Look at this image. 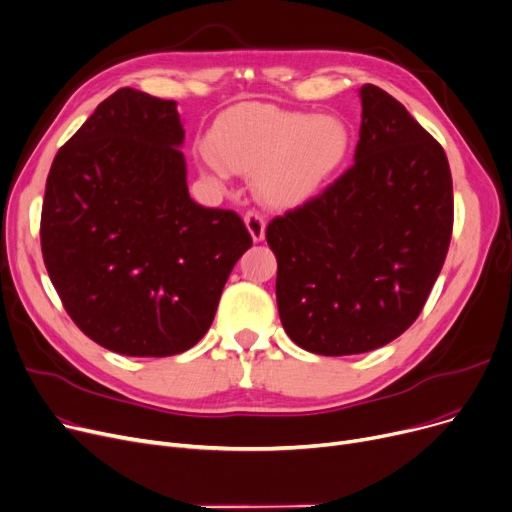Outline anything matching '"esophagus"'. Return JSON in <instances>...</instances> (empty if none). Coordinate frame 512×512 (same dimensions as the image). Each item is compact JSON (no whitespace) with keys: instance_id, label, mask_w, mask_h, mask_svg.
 I'll return each instance as SVG.
<instances>
[{"instance_id":"obj_1","label":"esophagus","mask_w":512,"mask_h":512,"mask_svg":"<svg viewBox=\"0 0 512 512\" xmlns=\"http://www.w3.org/2000/svg\"><path fill=\"white\" fill-rule=\"evenodd\" d=\"M245 224H247V230L251 232V236H253L255 242L263 240V236H265V218H263V215H261L259 211L249 209V211L245 213Z\"/></svg>"}]
</instances>
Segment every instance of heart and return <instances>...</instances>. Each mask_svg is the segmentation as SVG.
<instances>
[{
    "label": "heart",
    "mask_w": 512,
    "mask_h": 512,
    "mask_svg": "<svg viewBox=\"0 0 512 512\" xmlns=\"http://www.w3.org/2000/svg\"><path fill=\"white\" fill-rule=\"evenodd\" d=\"M215 174L255 172V191L274 207L315 197L342 168L351 130L334 116H309L274 105L238 107L218 118L207 137Z\"/></svg>",
    "instance_id": "obj_1"
}]
</instances>
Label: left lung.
Segmentation results:
<instances>
[{
    "mask_svg": "<svg viewBox=\"0 0 512 512\" xmlns=\"http://www.w3.org/2000/svg\"><path fill=\"white\" fill-rule=\"evenodd\" d=\"M355 164L267 224L290 340L315 355L369 353L419 317L454 220L442 145L375 85L361 91Z\"/></svg>",
    "mask_w": 512,
    "mask_h": 512,
    "instance_id": "obj_1",
    "label": "left lung"
}]
</instances>
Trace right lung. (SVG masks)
I'll use <instances>...</instances> for the list:
<instances>
[{
    "instance_id": "add662e5",
    "label": "right lung",
    "mask_w": 512,
    "mask_h": 512,
    "mask_svg": "<svg viewBox=\"0 0 512 512\" xmlns=\"http://www.w3.org/2000/svg\"><path fill=\"white\" fill-rule=\"evenodd\" d=\"M176 101L120 89L53 159L41 251L74 324L107 351L170 357L209 330L251 234L188 195Z\"/></svg>"
}]
</instances>
